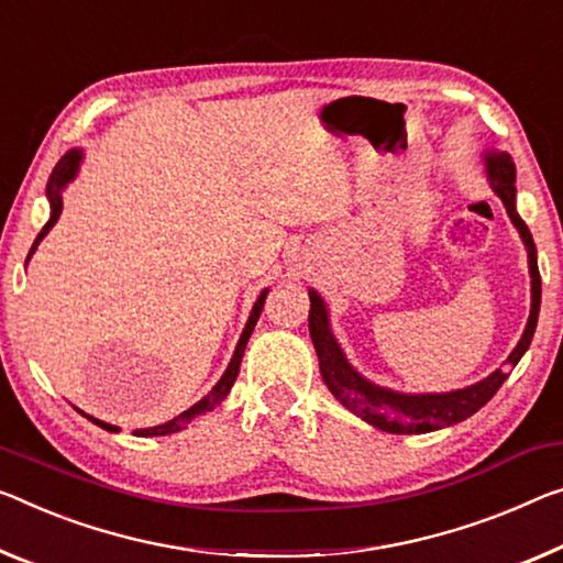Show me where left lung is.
<instances>
[{
  "label": "left lung",
  "instance_id": "8db88e82",
  "mask_svg": "<svg viewBox=\"0 0 563 563\" xmlns=\"http://www.w3.org/2000/svg\"><path fill=\"white\" fill-rule=\"evenodd\" d=\"M488 178L493 191L498 194L504 201L508 216H511L514 227L521 233L526 249H529V269H531V314L529 324H526L521 342L516 344L508 362L516 367L518 360L523 357V352L529 350L533 340L536 322H539V307H541V274L539 264H536V246L531 239V231L526 227L521 216L516 211V166L514 158L508 153H488ZM309 334L314 342L319 369L330 393L340 400L344 408L357 415L369 426H375L385 432H395V435H410V432H430L448 426H455L465 418H471L473 412H478L493 395L498 393V387L506 383V372L496 369L490 377L481 379L478 385L465 387V390L445 393V395H402L385 390L367 383L365 377H360L354 372L340 344L334 342L327 324V309L324 301L319 299L317 291H309Z\"/></svg>",
  "mask_w": 563,
  "mask_h": 563
}]
</instances>
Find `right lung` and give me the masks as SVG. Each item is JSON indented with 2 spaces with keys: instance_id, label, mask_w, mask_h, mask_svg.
I'll list each match as a JSON object with an SVG mask.
<instances>
[{
  "instance_id": "obj_1",
  "label": "right lung",
  "mask_w": 563,
  "mask_h": 563,
  "mask_svg": "<svg viewBox=\"0 0 563 563\" xmlns=\"http://www.w3.org/2000/svg\"><path fill=\"white\" fill-rule=\"evenodd\" d=\"M77 166H80V151H70L67 155H63V161H59L57 166H55V170H52L49 184H47V196H49V203H52V216H49V221L45 223V227H42V231L37 233V239H34V244H32V249H30L27 258L34 254V249H37L40 241L47 236V231L57 223L59 211H63V196H59V191H63L65 184H70L73 176L77 173ZM266 294H269V291H262V297L256 299V305H254V309H252V317H249V322H246V327H244V334H241V340H239V344H236V352H233V357H231V362H229L227 372H223V377L219 379V383H216L213 390H211L209 395H206L201 402H196L191 410H186L184 415H178V418H173V420L163 422V426H155V428L135 430V435H168V432H178V430H184V428L188 426V422L196 420L198 415H203L206 410H213L216 405H221L223 397H227L229 390H231L233 379H236V375H239L241 357H244V350H246L249 336H252L254 327H256V319H258V314H262V309H264ZM88 418H90V415H88ZM90 420L95 422V426L106 428V430H110V432H118L115 426H108V422L95 420V418H90Z\"/></svg>"
}]
</instances>
